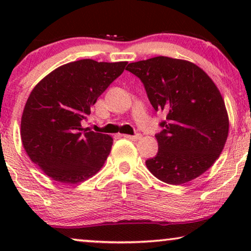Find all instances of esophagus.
I'll use <instances>...</instances> for the list:
<instances>
[{"instance_id": "obj_1", "label": "esophagus", "mask_w": 251, "mask_h": 251, "mask_svg": "<svg viewBox=\"0 0 251 251\" xmlns=\"http://www.w3.org/2000/svg\"><path fill=\"white\" fill-rule=\"evenodd\" d=\"M125 138H128V139H131V140H138L142 138V135L140 133H135V135H123Z\"/></svg>"}]
</instances>
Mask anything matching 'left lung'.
<instances>
[{
    "mask_svg": "<svg viewBox=\"0 0 251 251\" xmlns=\"http://www.w3.org/2000/svg\"><path fill=\"white\" fill-rule=\"evenodd\" d=\"M142 81L156 112L166 113L156 133L159 151L146 160L157 179L181 185L207 171L228 135L225 102L214 82L190 61L154 57L126 68Z\"/></svg>",
    "mask_w": 251,
    "mask_h": 251,
    "instance_id": "8db88e82",
    "label": "left lung"
}]
</instances>
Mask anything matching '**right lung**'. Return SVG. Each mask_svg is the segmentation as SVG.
Returning a JSON list of instances; mask_svg holds the SVG:
<instances>
[{
  "instance_id": "add662e5",
  "label": "right lung",
  "mask_w": 251,
  "mask_h": 251,
  "mask_svg": "<svg viewBox=\"0 0 251 251\" xmlns=\"http://www.w3.org/2000/svg\"><path fill=\"white\" fill-rule=\"evenodd\" d=\"M126 64L73 61L51 72L30 92L22 116V142L29 159L47 176L77 184L102 167L112 137L83 128L82 123Z\"/></svg>"
}]
</instances>
